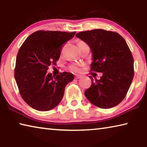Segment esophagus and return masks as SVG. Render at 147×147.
I'll return each mask as SVG.
<instances>
[{"instance_id": "obj_1", "label": "esophagus", "mask_w": 147, "mask_h": 147, "mask_svg": "<svg viewBox=\"0 0 147 147\" xmlns=\"http://www.w3.org/2000/svg\"><path fill=\"white\" fill-rule=\"evenodd\" d=\"M82 77V76L78 75V74H77V75L75 76V78H76V79H80V78H81Z\"/></svg>"}]
</instances>
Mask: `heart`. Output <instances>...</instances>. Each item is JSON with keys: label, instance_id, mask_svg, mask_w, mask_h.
Returning a JSON list of instances; mask_svg holds the SVG:
<instances>
[{"label": "heart", "instance_id": "1", "mask_svg": "<svg viewBox=\"0 0 147 147\" xmlns=\"http://www.w3.org/2000/svg\"><path fill=\"white\" fill-rule=\"evenodd\" d=\"M81 42H79V43H81ZM70 69H71L72 71H78L79 70L78 67L76 65H72V66H71Z\"/></svg>", "mask_w": 147, "mask_h": 147}]
</instances>
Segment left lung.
Here are the masks:
<instances>
[{"label":"left lung","mask_w":147,"mask_h":147,"mask_svg":"<svg viewBox=\"0 0 147 147\" xmlns=\"http://www.w3.org/2000/svg\"><path fill=\"white\" fill-rule=\"evenodd\" d=\"M77 38L90 47L91 71L102 73L100 80L89 76L91 86L85 91L91 103L107 109L125 97L134 78V59L126 41L116 32L95 29L80 32Z\"/></svg>","instance_id":"1"}]
</instances>
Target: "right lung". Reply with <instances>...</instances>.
Instances as JSON below:
<instances>
[{
    "instance_id": "right-lung-1",
    "label": "right lung",
    "mask_w": 147,
    "mask_h": 147,
    "mask_svg": "<svg viewBox=\"0 0 147 147\" xmlns=\"http://www.w3.org/2000/svg\"><path fill=\"white\" fill-rule=\"evenodd\" d=\"M76 32H34L20 48L16 58L15 79L25 102L39 111H49L60 102L67 84L74 75L63 72L58 75L48 73L60 56L62 45L73 38Z\"/></svg>"
}]
</instances>
